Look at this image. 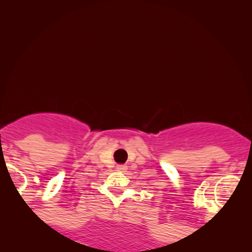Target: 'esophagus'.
Instances as JSON below:
<instances>
[{
    "mask_svg": "<svg viewBox=\"0 0 252 252\" xmlns=\"http://www.w3.org/2000/svg\"><path fill=\"white\" fill-rule=\"evenodd\" d=\"M116 168H117V171H119V172H125L127 170V166L126 165H118Z\"/></svg>",
    "mask_w": 252,
    "mask_h": 252,
    "instance_id": "obj_1",
    "label": "esophagus"
}]
</instances>
